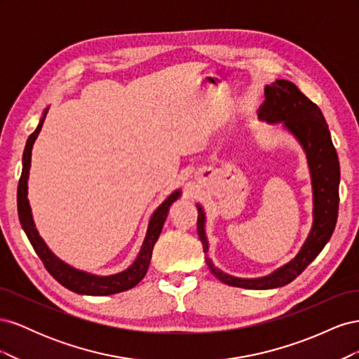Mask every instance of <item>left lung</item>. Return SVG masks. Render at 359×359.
I'll list each match as a JSON object with an SVG mask.
<instances>
[{"mask_svg": "<svg viewBox=\"0 0 359 359\" xmlns=\"http://www.w3.org/2000/svg\"><path fill=\"white\" fill-rule=\"evenodd\" d=\"M259 119L268 124H281L295 137L306 153L313 190V224L298 255L273 273L257 278H240L223 273L208 256V238L205 232V211L198 203V235L205 260L211 273L222 283L243 289H276L289 285L306 269L331 240L339 215L340 165L332 145L328 124L322 111L304 95L295 83L277 79L265 86V102L259 109Z\"/></svg>", "mask_w": 359, "mask_h": 359, "instance_id": "1", "label": "left lung"}]
</instances>
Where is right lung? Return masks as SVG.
<instances>
[{
  "mask_svg": "<svg viewBox=\"0 0 359 359\" xmlns=\"http://www.w3.org/2000/svg\"><path fill=\"white\" fill-rule=\"evenodd\" d=\"M49 107H46L45 112H43V116L40 118L37 128L34 130V133L29 135L24 149L22 175H20L19 186H18V214H19V222L22 224V229L25 231L32 248L36 250L37 256L41 259V262L45 264L46 269L49 271V274L55 278L58 283H61L64 287L70 289L72 292L81 293V295L104 297V295H114V293L132 289L147 274L154 244L157 243L160 232L163 229V224L166 222L170 205L180 199L181 190H175L172 194H169L158 208L153 212V215H151L145 240L142 243V247L139 250L137 257L135 259V262L132 265H130L127 269L121 271V273H116L112 276H95L91 273H86V271L76 269L69 264L62 262L60 257H57L50 252V248L39 235L34 219H32L29 201H28V177H29V168H31V151H32V145H34L36 139L40 133L41 126L45 123Z\"/></svg>",
  "mask_w": 359,
  "mask_h": 359,
  "instance_id": "obj_1",
  "label": "right lung"
}]
</instances>
